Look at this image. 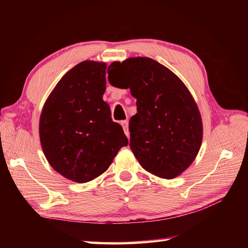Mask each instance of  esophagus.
<instances>
[{"label":"esophagus","mask_w":248,"mask_h":248,"mask_svg":"<svg viewBox=\"0 0 248 248\" xmlns=\"http://www.w3.org/2000/svg\"><path fill=\"white\" fill-rule=\"evenodd\" d=\"M121 125H122V127H123V129H124V132H125V134L127 137L129 138V130H128V121H127V120H125V121H121Z\"/></svg>","instance_id":"34e87169"}]
</instances>
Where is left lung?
Returning <instances> with one entry per match:
<instances>
[{
	"instance_id": "left-lung-1",
	"label": "left lung",
	"mask_w": 248,
	"mask_h": 248,
	"mask_svg": "<svg viewBox=\"0 0 248 248\" xmlns=\"http://www.w3.org/2000/svg\"><path fill=\"white\" fill-rule=\"evenodd\" d=\"M108 81L130 89L138 112L129 122L130 149L151 174L172 179L200 151L202 124L188 89L174 72L150 58H129L108 67ZM112 71L116 76L109 77Z\"/></svg>"
}]
</instances>
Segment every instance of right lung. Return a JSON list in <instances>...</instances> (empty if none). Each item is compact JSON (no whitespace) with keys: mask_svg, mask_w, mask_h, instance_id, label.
Listing matches in <instances>:
<instances>
[{"mask_svg":"<svg viewBox=\"0 0 248 248\" xmlns=\"http://www.w3.org/2000/svg\"><path fill=\"white\" fill-rule=\"evenodd\" d=\"M107 64L84 61L52 90L40 116V142L59 174L86 183L106 171L119 150L128 145L121 125L110 117L102 96Z\"/></svg>","mask_w":248,"mask_h":248,"instance_id":"obj_1","label":"right lung"}]
</instances>
